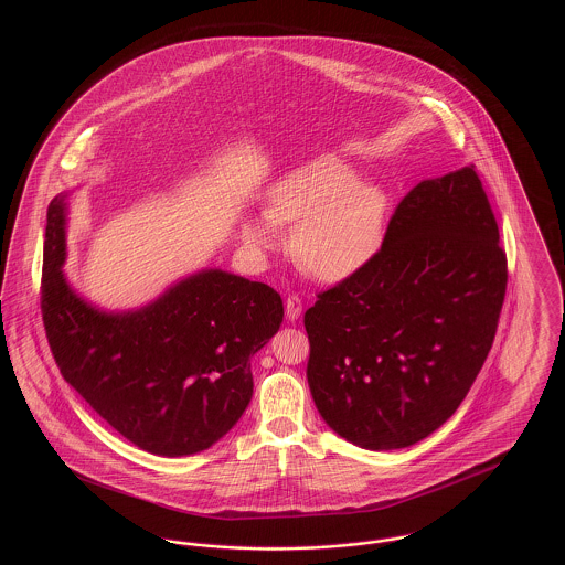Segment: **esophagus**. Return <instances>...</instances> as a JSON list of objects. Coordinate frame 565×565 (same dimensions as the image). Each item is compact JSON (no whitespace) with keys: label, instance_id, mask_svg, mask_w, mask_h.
I'll return each mask as SVG.
<instances>
[{"label":"esophagus","instance_id":"34e87169","mask_svg":"<svg viewBox=\"0 0 565 565\" xmlns=\"http://www.w3.org/2000/svg\"><path fill=\"white\" fill-rule=\"evenodd\" d=\"M300 311H302V300H300V296L288 295L286 298V318L290 320V322H296L298 318H300Z\"/></svg>","mask_w":565,"mask_h":565}]
</instances>
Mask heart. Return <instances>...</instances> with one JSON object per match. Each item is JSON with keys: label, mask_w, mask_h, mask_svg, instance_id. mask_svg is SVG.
<instances>
[{"label": "heart", "mask_w": 565, "mask_h": 565, "mask_svg": "<svg viewBox=\"0 0 565 565\" xmlns=\"http://www.w3.org/2000/svg\"><path fill=\"white\" fill-rule=\"evenodd\" d=\"M355 180L334 157L298 164L270 186L265 215L243 220V243L267 252L279 243L277 226L296 224L292 247L305 269L326 281L350 277L379 249L387 214L385 194Z\"/></svg>", "instance_id": "1"}]
</instances>
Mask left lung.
Returning a JSON list of instances; mask_svg holds the SVG:
<instances>
[{
    "label": "left lung",
    "mask_w": 565,
    "mask_h": 565,
    "mask_svg": "<svg viewBox=\"0 0 565 565\" xmlns=\"http://www.w3.org/2000/svg\"><path fill=\"white\" fill-rule=\"evenodd\" d=\"M507 281L475 164L419 182L373 258L305 313L307 381L323 422L371 451L430 436L483 369Z\"/></svg>",
    "instance_id": "obj_1"
}]
</instances>
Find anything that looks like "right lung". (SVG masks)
Here are the masks:
<instances>
[{
    "mask_svg": "<svg viewBox=\"0 0 565 565\" xmlns=\"http://www.w3.org/2000/svg\"><path fill=\"white\" fill-rule=\"evenodd\" d=\"M65 196L49 207L42 320L63 379L139 449L180 457L210 449L252 401V355L284 320L267 284L201 270L154 302L106 313L65 277Z\"/></svg>",
    "mask_w": 565,
    "mask_h": 565,
    "instance_id": "add662e5",
    "label": "right lung"
}]
</instances>
